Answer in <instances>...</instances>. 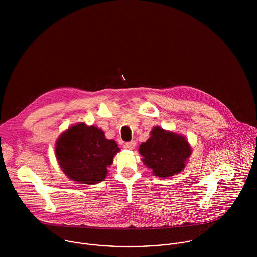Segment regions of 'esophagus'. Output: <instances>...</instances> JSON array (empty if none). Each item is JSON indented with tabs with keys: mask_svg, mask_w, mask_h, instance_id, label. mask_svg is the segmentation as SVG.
Segmentation results:
<instances>
[{
	"mask_svg": "<svg viewBox=\"0 0 257 257\" xmlns=\"http://www.w3.org/2000/svg\"><path fill=\"white\" fill-rule=\"evenodd\" d=\"M136 145H137L136 142H135V141H132V142H130V143H126V144L124 145V147L132 150V149H134V148L136 147Z\"/></svg>",
	"mask_w": 257,
	"mask_h": 257,
	"instance_id": "esophagus-1",
	"label": "esophagus"
}]
</instances>
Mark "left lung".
I'll use <instances>...</instances> for the list:
<instances>
[{"instance_id": "1", "label": "left lung", "mask_w": 257, "mask_h": 257, "mask_svg": "<svg viewBox=\"0 0 257 257\" xmlns=\"http://www.w3.org/2000/svg\"><path fill=\"white\" fill-rule=\"evenodd\" d=\"M144 164L154 176L168 178L183 171L192 154L187 139L172 131L154 126L147 142L139 148Z\"/></svg>"}]
</instances>
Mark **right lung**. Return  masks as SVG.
<instances>
[{
    "label": "right lung",
    "instance_id": "1",
    "mask_svg": "<svg viewBox=\"0 0 257 257\" xmlns=\"http://www.w3.org/2000/svg\"><path fill=\"white\" fill-rule=\"evenodd\" d=\"M119 147L103 130L78 122L64 131L55 144V156L63 173L78 183L102 182Z\"/></svg>",
    "mask_w": 257,
    "mask_h": 257
}]
</instances>
